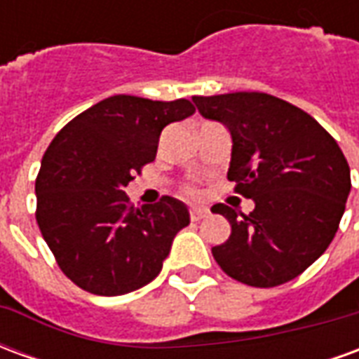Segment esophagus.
Listing matches in <instances>:
<instances>
[{"mask_svg": "<svg viewBox=\"0 0 359 359\" xmlns=\"http://www.w3.org/2000/svg\"><path fill=\"white\" fill-rule=\"evenodd\" d=\"M208 215H210V211L205 210V208H192L190 210V219L192 221H200V219L208 217Z\"/></svg>", "mask_w": 359, "mask_h": 359, "instance_id": "obj_1", "label": "esophagus"}]
</instances>
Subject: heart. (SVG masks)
Wrapping results in <instances>:
<instances>
[{"mask_svg": "<svg viewBox=\"0 0 359 359\" xmlns=\"http://www.w3.org/2000/svg\"><path fill=\"white\" fill-rule=\"evenodd\" d=\"M188 192H194V190H192V188H188Z\"/></svg>", "mask_w": 359, "mask_h": 359, "instance_id": "heart-1", "label": "heart"}]
</instances>
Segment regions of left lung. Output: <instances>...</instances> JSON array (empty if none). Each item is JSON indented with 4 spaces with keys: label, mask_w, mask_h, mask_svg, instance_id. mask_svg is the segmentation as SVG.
Segmentation results:
<instances>
[{
    "label": "left lung",
    "mask_w": 359,
    "mask_h": 359,
    "mask_svg": "<svg viewBox=\"0 0 359 359\" xmlns=\"http://www.w3.org/2000/svg\"><path fill=\"white\" fill-rule=\"evenodd\" d=\"M202 117L233 138L226 179L256 208L241 215L225 203L231 236L211 248L219 267L248 286L285 285L329 248L350 194V167L337 140L292 103L264 92L194 95Z\"/></svg>",
    "instance_id": "1"
}]
</instances>
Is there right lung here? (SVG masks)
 <instances>
[{
  "mask_svg": "<svg viewBox=\"0 0 359 359\" xmlns=\"http://www.w3.org/2000/svg\"><path fill=\"white\" fill-rule=\"evenodd\" d=\"M188 100L111 95L67 123L36 179V221L55 262L86 292L121 296L151 283L190 223L187 205L163 196L133 208L125 187L156 159L159 134L190 117Z\"/></svg>",
  "mask_w": 359,
  "mask_h": 359,
  "instance_id": "1",
  "label": "right lung"
}]
</instances>
